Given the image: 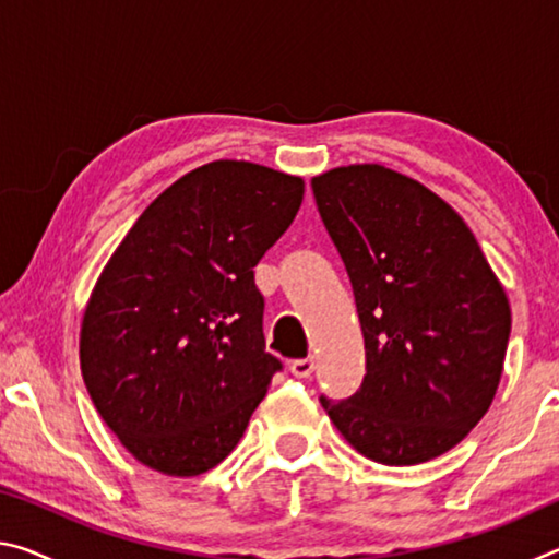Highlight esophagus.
I'll return each mask as SVG.
<instances>
[{
	"instance_id": "obj_1",
	"label": "esophagus",
	"mask_w": 559,
	"mask_h": 559,
	"mask_svg": "<svg viewBox=\"0 0 559 559\" xmlns=\"http://www.w3.org/2000/svg\"><path fill=\"white\" fill-rule=\"evenodd\" d=\"M316 370V359L313 357H302V359H293L290 362V372L300 377V380H306V377L313 374Z\"/></svg>"
}]
</instances>
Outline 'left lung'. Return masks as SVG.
<instances>
[{"mask_svg": "<svg viewBox=\"0 0 559 559\" xmlns=\"http://www.w3.org/2000/svg\"><path fill=\"white\" fill-rule=\"evenodd\" d=\"M310 185L353 283L367 359L353 396L320 404L367 459H437L493 402L510 337L506 290L466 222L416 179L349 165Z\"/></svg>", "mask_w": 559, "mask_h": 559, "instance_id": "8db88e82", "label": "left lung"}]
</instances>
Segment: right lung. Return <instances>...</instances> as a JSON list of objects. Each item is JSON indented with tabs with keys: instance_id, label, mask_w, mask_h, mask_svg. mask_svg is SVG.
Wrapping results in <instances>:
<instances>
[{
	"instance_id": "add662e5",
	"label": "right lung",
	"mask_w": 559,
	"mask_h": 559,
	"mask_svg": "<svg viewBox=\"0 0 559 559\" xmlns=\"http://www.w3.org/2000/svg\"><path fill=\"white\" fill-rule=\"evenodd\" d=\"M300 177L216 159L140 214L83 313L81 372L140 463L200 476L234 451L281 359L253 269L300 210Z\"/></svg>"
}]
</instances>
